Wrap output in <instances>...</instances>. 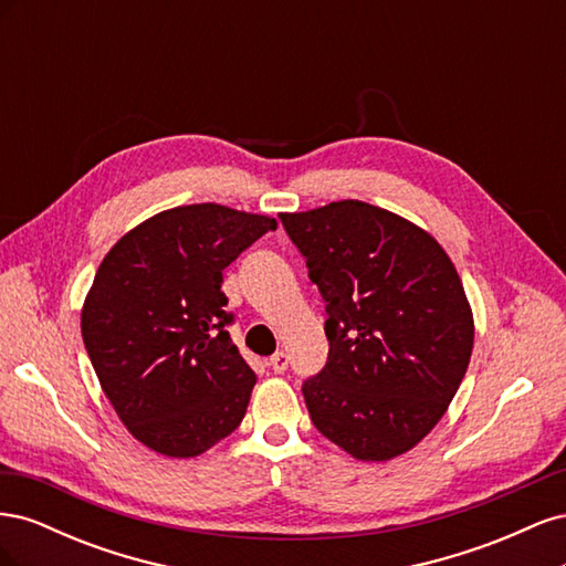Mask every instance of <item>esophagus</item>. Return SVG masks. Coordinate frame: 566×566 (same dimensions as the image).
Here are the masks:
<instances>
[{
  "instance_id": "34e87169",
  "label": "esophagus",
  "mask_w": 566,
  "mask_h": 566,
  "mask_svg": "<svg viewBox=\"0 0 566 566\" xmlns=\"http://www.w3.org/2000/svg\"><path fill=\"white\" fill-rule=\"evenodd\" d=\"M269 368L273 373H283L287 368V354L285 352H276L269 358Z\"/></svg>"
}]
</instances>
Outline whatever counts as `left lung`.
Returning <instances> with one entry per match:
<instances>
[{
  "label": "left lung",
  "instance_id": "obj_1",
  "mask_svg": "<svg viewBox=\"0 0 566 566\" xmlns=\"http://www.w3.org/2000/svg\"><path fill=\"white\" fill-rule=\"evenodd\" d=\"M281 221L328 312V364L302 387L316 430L356 460L410 451L447 413L474 347L451 256L413 221L361 200Z\"/></svg>",
  "mask_w": 566,
  "mask_h": 566
}]
</instances>
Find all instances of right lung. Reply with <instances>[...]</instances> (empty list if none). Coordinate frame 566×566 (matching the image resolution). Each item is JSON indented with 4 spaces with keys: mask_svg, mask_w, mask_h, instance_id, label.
Instances as JSON below:
<instances>
[{
    "mask_svg": "<svg viewBox=\"0 0 566 566\" xmlns=\"http://www.w3.org/2000/svg\"><path fill=\"white\" fill-rule=\"evenodd\" d=\"M276 219L217 202L153 214L108 250L82 339L117 418L150 451L196 458L241 424L256 375L238 354L224 269Z\"/></svg>",
    "mask_w": 566,
    "mask_h": 566,
    "instance_id": "right-lung-1",
    "label": "right lung"
}]
</instances>
